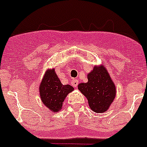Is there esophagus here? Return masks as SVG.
<instances>
[{
	"mask_svg": "<svg viewBox=\"0 0 147 147\" xmlns=\"http://www.w3.org/2000/svg\"><path fill=\"white\" fill-rule=\"evenodd\" d=\"M78 82H79L77 80H73L72 81H71V85H72V86L76 88V86H77V85H78Z\"/></svg>",
	"mask_w": 147,
	"mask_h": 147,
	"instance_id": "1",
	"label": "esophagus"
}]
</instances>
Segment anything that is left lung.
<instances>
[{"label": "left lung", "instance_id": "obj_1", "mask_svg": "<svg viewBox=\"0 0 147 147\" xmlns=\"http://www.w3.org/2000/svg\"><path fill=\"white\" fill-rule=\"evenodd\" d=\"M88 82L80 83L78 89L86 96L89 107L96 113H103L109 109L116 96L115 82L105 65H95L88 74Z\"/></svg>", "mask_w": 147, "mask_h": 147}]
</instances>
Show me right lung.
Listing matches in <instances>:
<instances>
[{"mask_svg":"<svg viewBox=\"0 0 147 147\" xmlns=\"http://www.w3.org/2000/svg\"><path fill=\"white\" fill-rule=\"evenodd\" d=\"M74 90L70 85H62L54 68L47 69L39 86L40 98L50 111L58 112L69 93Z\"/></svg>","mask_w":147,"mask_h":147,"instance_id":"right-lung-1","label":"right lung"}]
</instances>
